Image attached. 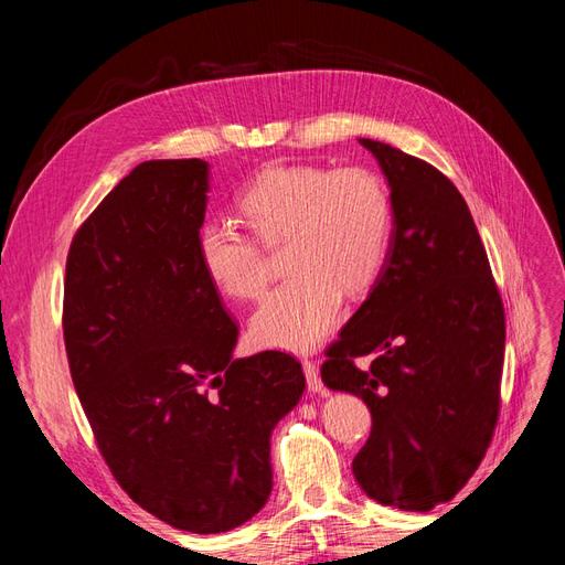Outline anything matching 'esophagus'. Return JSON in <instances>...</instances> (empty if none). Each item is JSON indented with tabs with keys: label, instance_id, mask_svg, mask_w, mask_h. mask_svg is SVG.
Returning <instances> with one entry per match:
<instances>
[{
	"label": "esophagus",
	"instance_id": "34e87169",
	"mask_svg": "<svg viewBox=\"0 0 565 565\" xmlns=\"http://www.w3.org/2000/svg\"><path fill=\"white\" fill-rule=\"evenodd\" d=\"M303 374H306V386H309L311 393H322V382H320V372L313 361H303Z\"/></svg>",
	"mask_w": 565,
	"mask_h": 565
}]
</instances>
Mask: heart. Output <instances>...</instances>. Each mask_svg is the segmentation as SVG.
<instances>
[{
	"label": "heart",
	"instance_id": "1",
	"mask_svg": "<svg viewBox=\"0 0 565 565\" xmlns=\"http://www.w3.org/2000/svg\"><path fill=\"white\" fill-rule=\"evenodd\" d=\"M241 210L264 241L287 235L292 270L252 316L254 344L311 351L339 320L344 292L361 295L380 276L391 231L386 188L365 169L276 164L249 183ZM198 259L210 282L235 299L259 297L268 280L259 245L228 221L200 228Z\"/></svg>",
	"mask_w": 565,
	"mask_h": 565
}]
</instances>
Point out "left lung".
<instances>
[{
	"label": "left lung",
	"mask_w": 565,
	"mask_h": 565,
	"mask_svg": "<svg viewBox=\"0 0 565 565\" xmlns=\"http://www.w3.org/2000/svg\"><path fill=\"white\" fill-rule=\"evenodd\" d=\"M388 185L391 237L367 299L320 377L363 398L372 431L353 459L367 498L403 511L452 500L500 413L504 309L465 198L407 152L358 139ZM355 356H370L358 369Z\"/></svg>",
	"instance_id": "8db88e82"
}]
</instances>
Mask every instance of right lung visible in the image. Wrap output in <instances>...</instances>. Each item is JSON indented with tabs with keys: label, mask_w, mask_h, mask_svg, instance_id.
<instances>
[{
	"label": "right lung",
	"mask_w": 565,
	"mask_h": 565,
	"mask_svg": "<svg viewBox=\"0 0 565 565\" xmlns=\"http://www.w3.org/2000/svg\"><path fill=\"white\" fill-rule=\"evenodd\" d=\"M207 193L204 160L134 167L77 231L63 301L100 455L136 504L198 535L259 514L270 434L306 388L292 355L233 358L237 324L198 259Z\"/></svg>",
	"instance_id": "add662e5"
}]
</instances>
